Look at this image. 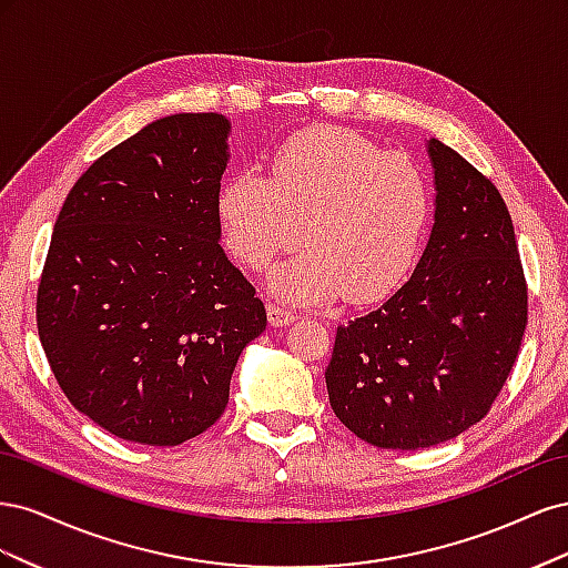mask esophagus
<instances>
[{"instance_id":"34e87169","label":"esophagus","mask_w":568,"mask_h":568,"mask_svg":"<svg viewBox=\"0 0 568 568\" xmlns=\"http://www.w3.org/2000/svg\"><path fill=\"white\" fill-rule=\"evenodd\" d=\"M267 320H270V326H286L294 322V313H288L286 307H280V305H267Z\"/></svg>"}]
</instances>
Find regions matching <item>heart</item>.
Instances as JSON below:
<instances>
[{
	"mask_svg": "<svg viewBox=\"0 0 568 568\" xmlns=\"http://www.w3.org/2000/svg\"><path fill=\"white\" fill-rule=\"evenodd\" d=\"M217 215L234 257L251 270L296 248L270 272L288 303L382 298L415 263L432 215V184L407 153L384 151L355 130L294 132L272 156V178L242 170L220 186Z\"/></svg>",
	"mask_w": 568,
	"mask_h": 568,
	"instance_id": "b5f03b06",
	"label": "heart"
}]
</instances>
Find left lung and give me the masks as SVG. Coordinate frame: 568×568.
<instances>
[{
    "label": "left lung",
    "instance_id": "obj_1",
    "mask_svg": "<svg viewBox=\"0 0 568 568\" xmlns=\"http://www.w3.org/2000/svg\"><path fill=\"white\" fill-rule=\"evenodd\" d=\"M434 227L412 277L336 329L334 415L376 448H432L484 419L519 355L528 296L495 184L438 140Z\"/></svg>",
    "mask_w": 568,
    "mask_h": 568
}]
</instances>
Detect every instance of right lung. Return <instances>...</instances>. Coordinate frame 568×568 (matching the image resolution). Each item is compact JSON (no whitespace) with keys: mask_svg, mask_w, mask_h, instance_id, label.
Segmentation results:
<instances>
[{"mask_svg":"<svg viewBox=\"0 0 568 568\" xmlns=\"http://www.w3.org/2000/svg\"><path fill=\"white\" fill-rule=\"evenodd\" d=\"M230 120H153L65 196L38 332L65 398L109 434L180 445L213 426L267 313L220 246Z\"/></svg>","mask_w":568,"mask_h":568,"instance_id":"1","label":"right lung"}]
</instances>
